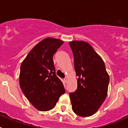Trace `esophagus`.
Returning a JSON list of instances; mask_svg holds the SVG:
<instances>
[{
	"label": "esophagus",
	"mask_w": 128,
	"mask_h": 128,
	"mask_svg": "<svg viewBox=\"0 0 128 128\" xmlns=\"http://www.w3.org/2000/svg\"><path fill=\"white\" fill-rule=\"evenodd\" d=\"M67 80H68V78H65V79H64V81H65V82L66 83V82H67Z\"/></svg>",
	"instance_id": "1"
}]
</instances>
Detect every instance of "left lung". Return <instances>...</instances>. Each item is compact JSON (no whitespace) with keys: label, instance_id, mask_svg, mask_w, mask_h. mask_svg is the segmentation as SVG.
<instances>
[{"label":"left lung","instance_id":"1","mask_svg":"<svg viewBox=\"0 0 128 128\" xmlns=\"http://www.w3.org/2000/svg\"><path fill=\"white\" fill-rule=\"evenodd\" d=\"M69 45L78 76L77 90L69 94L72 110L81 117H90L106 99L110 77L102 59L88 43L76 40Z\"/></svg>","mask_w":128,"mask_h":128}]
</instances>
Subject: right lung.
<instances>
[{"instance_id": "add662e5", "label": "right lung", "mask_w": 128, "mask_h": 128, "mask_svg": "<svg viewBox=\"0 0 128 128\" xmlns=\"http://www.w3.org/2000/svg\"><path fill=\"white\" fill-rule=\"evenodd\" d=\"M63 44L46 38L30 50L20 66L19 84L26 98L38 110H50L65 94L63 82L56 76L53 55Z\"/></svg>"}]
</instances>
